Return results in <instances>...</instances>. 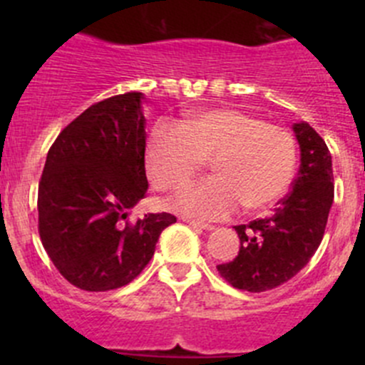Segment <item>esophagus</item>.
Wrapping results in <instances>:
<instances>
[{
	"label": "esophagus",
	"mask_w": 365,
	"mask_h": 365,
	"mask_svg": "<svg viewBox=\"0 0 365 365\" xmlns=\"http://www.w3.org/2000/svg\"><path fill=\"white\" fill-rule=\"evenodd\" d=\"M185 222L189 224V226L197 227V230H205V231H212V230H215V227H213L212 224H203V222H197V220H189V219H187Z\"/></svg>",
	"instance_id": "34e87169"
}]
</instances>
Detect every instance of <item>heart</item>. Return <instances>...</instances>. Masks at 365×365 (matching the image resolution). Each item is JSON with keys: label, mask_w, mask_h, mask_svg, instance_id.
<instances>
[{"label": "heart", "mask_w": 365, "mask_h": 365, "mask_svg": "<svg viewBox=\"0 0 365 365\" xmlns=\"http://www.w3.org/2000/svg\"><path fill=\"white\" fill-rule=\"evenodd\" d=\"M206 160H212L215 176L190 185L173 206L196 219H226L242 205L259 212L284 196L295 175L297 141L288 128L238 109H212L183 123L153 127L146 171L155 189H183Z\"/></svg>", "instance_id": "b5f03b06"}]
</instances>
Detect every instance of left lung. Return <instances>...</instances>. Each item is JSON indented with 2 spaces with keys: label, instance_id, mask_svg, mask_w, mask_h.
<instances>
[{
  "label": "left lung",
  "instance_id": "obj_1",
  "mask_svg": "<svg viewBox=\"0 0 365 365\" xmlns=\"http://www.w3.org/2000/svg\"><path fill=\"white\" fill-rule=\"evenodd\" d=\"M300 145V169L292 190L264 219L235 226L238 256L217 264L233 288L251 293L274 289L309 263L325 235L334 201L332 157L322 135L309 123L293 125Z\"/></svg>",
  "mask_w": 365,
  "mask_h": 365
}]
</instances>
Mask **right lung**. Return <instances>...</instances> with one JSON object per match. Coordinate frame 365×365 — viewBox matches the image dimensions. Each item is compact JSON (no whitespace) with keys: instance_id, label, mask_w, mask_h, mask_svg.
<instances>
[{"instance_id":"1","label":"right lung","mask_w":365,"mask_h":365,"mask_svg":"<svg viewBox=\"0 0 365 365\" xmlns=\"http://www.w3.org/2000/svg\"><path fill=\"white\" fill-rule=\"evenodd\" d=\"M143 93L114 95L68 123L47 153L38 183V233L61 275L84 292L134 281L176 217L128 220L146 196Z\"/></svg>"}]
</instances>
